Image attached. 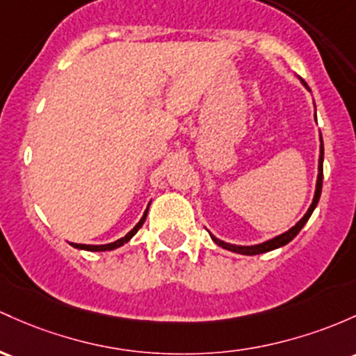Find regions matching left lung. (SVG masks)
<instances>
[{
	"label": "left lung",
	"instance_id": "1",
	"mask_svg": "<svg viewBox=\"0 0 356 356\" xmlns=\"http://www.w3.org/2000/svg\"><path fill=\"white\" fill-rule=\"evenodd\" d=\"M302 83H304V81H302ZM304 84H306V83H304ZM323 159H324V147H323V143H321V155H319V174H318V184H316L314 199H312L311 208L307 209L306 214H304L302 220H300L296 226H292V228L289 229V232L282 233V235H279V236H275V238H272V240L265 241V243L255 245V247H236V245L225 243V241L218 240V238H214L213 235H211V238H213V240L216 241V243L220 245V247L229 250V252L241 253V255H259V253H265V252H270V250L284 247V245H287L289 241L294 240L296 235H298L300 229H302V226L306 225L307 220H309V218H311L312 211H314L316 204H318V201H319V197H321V189H323Z\"/></svg>",
	"mask_w": 356,
	"mask_h": 356
}]
</instances>
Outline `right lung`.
Listing matches in <instances>:
<instances>
[{
	"label": "right lung",
	"mask_w": 356,
	"mask_h": 356,
	"mask_svg": "<svg viewBox=\"0 0 356 356\" xmlns=\"http://www.w3.org/2000/svg\"><path fill=\"white\" fill-rule=\"evenodd\" d=\"M147 213H148V209L145 211V214H143V218H142V220L138 221V225H136L135 228L131 229L130 233H127V235H124L123 238H120V240L113 241V243H108V245H79V243H72V247H76V248H81V250H89V252H106V250L118 248V247H121V245H123V243H127V241L130 240V238L134 236L135 233L138 232L140 228H142V225H143V222H145Z\"/></svg>",
	"instance_id": "obj_1"
}]
</instances>
